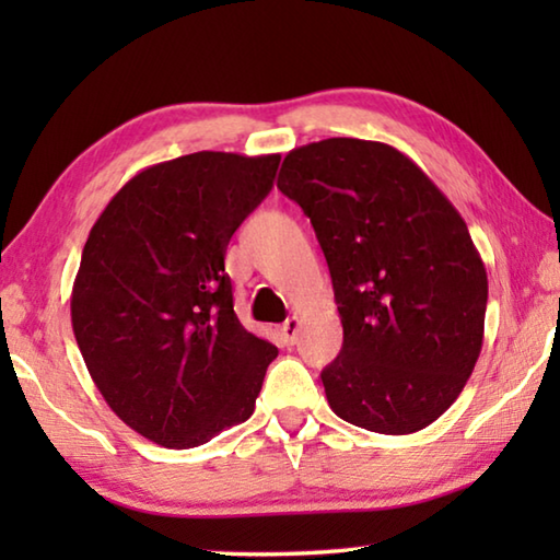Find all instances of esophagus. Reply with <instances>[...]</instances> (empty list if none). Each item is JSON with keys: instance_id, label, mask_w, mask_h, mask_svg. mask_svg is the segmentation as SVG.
<instances>
[{"instance_id": "obj_1", "label": "esophagus", "mask_w": 560, "mask_h": 560, "mask_svg": "<svg viewBox=\"0 0 560 560\" xmlns=\"http://www.w3.org/2000/svg\"><path fill=\"white\" fill-rule=\"evenodd\" d=\"M299 330H301V318H299V316H291V318L283 320L281 328H279V334H281V340H283V343H287V346H293V343H296Z\"/></svg>"}]
</instances>
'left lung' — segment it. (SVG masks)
<instances>
[{
  "mask_svg": "<svg viewBox=\"0 0 560 560\" xmlns=\"http://www.w3.org/2000/svg\"><path fill=\"white\" fill-rule=\"evenodd\" d=\"M277 187L314 224L343 348L320 381L330 410L381 434L450 410L485 340L487 269L467 222L400 150L358 138L293 148Z\"/></svg>",
  "mask_w": 560,
  "mask_h": 560,
  "instance_id": "left-lung-1",
  "label": "left lung"
}]
</instances>
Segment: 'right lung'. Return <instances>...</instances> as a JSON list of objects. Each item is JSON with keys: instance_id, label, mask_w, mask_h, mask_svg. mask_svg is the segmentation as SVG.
Returning <instances> with one entry per match:
<instances>
[{"instance_id": "obj_1", "label": "right lung", "mask_w": 560, "mask_h": 560, "mask_svg": "<svg viewBox=\"0 0 560 560\" xmlns=\"http://www.w3.org/2000/svg\"><path fill=\"white\" fill-rule=\"evenodd\" d=\"M279 160L202 150L150 165L91 226L71 291L75 343L110 410L160 447L249 420L279 355L240 324L224 271Z\"/></svg>"}]
</instances>
